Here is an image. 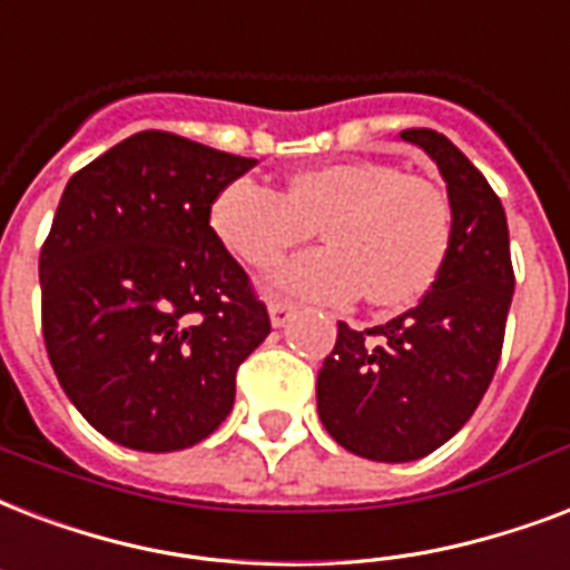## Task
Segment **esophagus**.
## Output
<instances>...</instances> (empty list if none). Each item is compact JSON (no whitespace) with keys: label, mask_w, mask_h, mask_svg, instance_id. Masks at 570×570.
<instances>
[{"label":"esophagus","mask_w":570,"mask_h":570,"mask_svg":"<svg viewBox=\"0 0 570 570\" xmlns=\"http://www.w3.org/2000/svg\"><path fill=\"white\" fill-rule=\"evenodd\" d=\"M294 317V306L291 303H282V299H271V324L279 330Z\"/></svg>","instance_id":"34e87169"}]
</instances>
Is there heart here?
I'll return each mask as SVG.
<instances>
[{
	"instance_id": "heart-1",
	"label": "heart",
	"mask_w": 570,
	"mask_h": 570,
	"mask_svg": "<svg viewBox=\"0 0 570 570\" xmlns=\"http://www.w3.org/2000/svg\"><path fill=\"white\" fill-rule=\"evenodd\" d=\"M210 225L228 253L253 267L279 262L317 225L326 249L285 262L267 285L333 306L365 291L383 312L416 303L434 285L452 240L443 189L381 160L297 171L285 193L237 178L214 198Z\"/></svg>"
}]
</instances>
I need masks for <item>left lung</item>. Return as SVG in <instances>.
Masks as SVG:
<instances>
[{
  "label": "left lung",
  "mask_w": 570,
  "mask_h": 570,
  "mask_svg": "<svg viewBox=\"0 0 570 570\" xmlns=\"http://www.w3.org/2000/svg\"><path fill=\"white\" fill-rule=\"evenodd\" d=\"M436 163L452 240L425 297L390 324L351 330L317 372V416L347 452L404 464L452 440L491 386L514 271L505 210L484 175L436 130H404Z\"/></svg>",
  "instance_id": "8db88e82"
}]
</instances>
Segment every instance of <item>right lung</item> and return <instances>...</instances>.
<instances>
[{
    "label": "right lung",
    "mask_w": 570,
    "mask_h": 570,
    "mask_svg": "<svg viewBox=\"0 0 570 570\" xmlns=\"http://www.w3.org/2000/svg\"><path fill=\"white\" fill-rule=\"evenodd\" d=\"M255 160L142 130L79 169L41 249L52 372L88 425L178 452L223 425L235 374L271 333L210 205Z\"/></svg>",
    "instance_id": "1"
}]
</instances>
